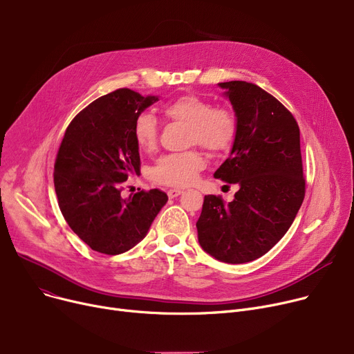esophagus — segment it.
Here are the masks:
<instances>
[{
  "mask_svg": "<svg viewBox=\"0 0 354 354\" xmlns=\"http://www.w3.org/2000/svg\"><path fill=\"white\" fill-rule=\"evenodd\" d=\"M182 192H183L182 189L174 188V189H169V191H167V196H169V198H176V196H179Z\"/></svg>",
  "mask_w": 354,
  "mask_h": 354,
  "instance_id": "esophagus-1",
  "label": "esophagus"
}]
</instances>
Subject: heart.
Wrapping results in <instances>:
<instances>
[{"instance_id": "1", "label": "heart", "mask_w": 354, "mask_h": 354, "mask_svg": "<svg viewBox=\"0 0 354 354\" xmlns=\"http://www.w3.org/2000/svg\"><path fill=\"white\" fill-rule=\"evenodd\" d=\"M165 115L187 124L191 130L189 140L207 149L209 152H224L232 145L236 135V120L225 109H212V106L196 96H182L165 107ZM136 143L152 151L158 142L156 118L145 111L133 124ZM205 166L203 158L195 152L171 153L162 156L152 169L155 182L171 187H188Z\"/></svg>"}]
</instances>
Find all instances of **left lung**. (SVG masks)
<instances>
[{
  "label": "left lung",
  "mask_w": 354,
  "mask_h": 354,
  "mask_svg": "<svg viewBox=\"0 0 354 354\" xmlns=\"http://www.w3.org/2000/svg\"><path fill=\"white\" fill-rule=\"evenodd\" d=\"M232 104L236 135L214 178L236 183L225 203L207 195L196 222L202 250L218 261L244 264L267 254L299 212L306 182L300 129L290 111L252 83H218Z\"/></svg>",
  "instance_id": "1"
}]
</instances>
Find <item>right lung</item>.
I'll list each match as a JSON object with an SVG mask.
<instances>
[{
	"label": "right lung",
	"mask_w": 354,
	"mask_h": 354,
	"mask_svg": "<svg viewBox=\"0 0 354 354\" xmlns=\"http://www.w3.org/2000/svg\"><path fill=\"white\" fill-rule=\"evenodd\" d=\"M158 100L119 88L90 103L66 130L54 188L68 227L93 251L118 255L133 248L167 202L159 189L120 196L122 183L140 172L135 120Z\"/></svg>",
	"instance_id": "obj_1"
}]
</instances>
